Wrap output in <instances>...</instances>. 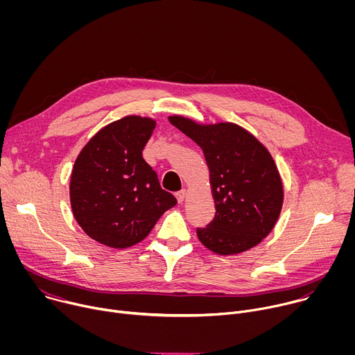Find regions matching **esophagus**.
<instances>
[{
	"label": "esophagus",
	"instance_id": "esophagus-1",
	"mask_svg": "<svg viewBox=\"0 0 355 355\" xmlns=\"http://www.w3.org/2000/svg\"><path fill=\"white\" fill-rule=\"evenodd\" d=\"M175 196H177V200L180 202V204H182L184 199H185V196H187V189H181V191H178V192L175 193Z\"/></svg>",
	"mask_w": 355,
	"mask_h": 355
}]
</instances>
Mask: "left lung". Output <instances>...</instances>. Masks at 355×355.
Segmentation results:
<instances>
[{"label":"left lung","mask_w":355,"mask_h":355,"mask_svg":"<svg viewBox=\"0 0 355 355\" xmlns=\"http://www.w3.org/2000/svg\"><path fill=\"white\" fill-rule=\"evenodd\" d=\"M168 121L204 150L209 167L216 214L207 227L196 229L200 243L220 256L257 245L275 226L284 202L270 151L234 123L199 125L184 116Z\"/></svg>","instance_id":"1"}]
</instances>
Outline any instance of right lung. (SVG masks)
<instances>
[{
	"mask_svg": "<svg viewBox=\"0 0 355 355\" xmlns=\"http://www.w3.org/2000/svg\"><path fill=\"white\" fill-rule=\"evenodd\" d=\"M155 128L153 119L135 115L115 121L91 137L74 163L71 209L101 244L126 248L141 241L177 204L141 156Z\"/></svg>",
	"mask_w": 355,
	"mask_h": 355,
	"instance_id": "add662e5",
	"label": "right lung"
}]
</instances>
